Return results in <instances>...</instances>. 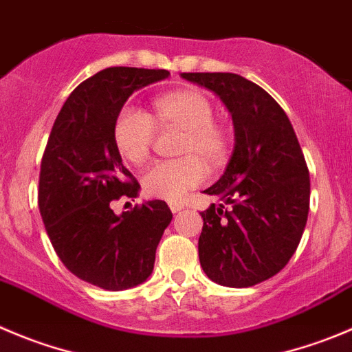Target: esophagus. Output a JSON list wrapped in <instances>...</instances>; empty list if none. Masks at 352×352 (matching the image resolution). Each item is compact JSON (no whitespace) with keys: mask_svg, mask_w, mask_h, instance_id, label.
<instances>
[{"mask_svg":"<svg viewBox=\"0 0 352 352\" xmlns=\"http://www.w3.org/2000/svg\"><path fill=\"white\" fill-rule=\"evenodd\" d=\"M169 209L173 210L174 214H176V212H179V210H182V209H185V204H182V202H169Z\"/></svg>","mask_w":352,"mask_h":352,"instance_id":"obj_1","label":"esophagus"}]
</instances>
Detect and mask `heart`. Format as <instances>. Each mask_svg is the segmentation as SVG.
Wrapping results in <instances>:
<instances>
[{
    "label": "heart",
    "mask_w": 352,
    "mask_h": 352,
    "mask_svg": "<svg viewBox=\"0 0 352 352\" xmlns=\"http://www.w3.org/2000/svg\"><path fill=\"white\" fill-rule=\"evenodd\" d=\"M214 116L216 112L210 100L192 89L155 98L153 117L157 122L185 129L182 153H186V157L157 160L143 170L142 185L148 195L178 202L207 179V167L200 157L209 164H219L226 157L228 135L214 122ZM153 138L155 122L148 112L135 105L119 110L113 122V142L124 159L142 164L148 157Z\"/></svg>",
    "instance_id": "1"
}]
</instances>
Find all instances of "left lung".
Segmentation results:
<instances>
[{
  "instance_id": "obj_1",
  "label": "left lung",
  "mask_w": 352,
  "mask_h": 352,
  "mask_svg": "<svg viewBox=\"0 0 352 352\" xmlns=\"http://www.w3.org/2000/svg\"><path fill=\"white\" fill-rule=\"evenodd\" d=\"M232 113L235 146L223 176L204 190L199 259L223 287L245 289L287 266L306 228L309 170L289 117L261 86L232 72H183ZM224 205H230L224 210Z\"/></svg>"
}]
</instances>
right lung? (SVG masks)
<instances>
[{
	"label": "right lung",
	"instance_id": "1",
	"mask_svg": "<svg viewBox=\"0 0 352 352\" xmlns=\"http://www.w3.org/2000/svg\"><path fill=\"white\" fill-rule=\"evenodd\" d=\"M169 78L164 69L109 67L70 93L56 116L39 173V212L67 270L100 289L146 282L173 212L148 200L122 214L113 200L135 199L140 185L124 167L113 122L138 89Z\"/></svg>",
	"mask_w": 352,
	"mask_h": 352
}]
</instances>
